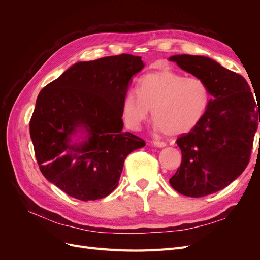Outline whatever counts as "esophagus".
Masks as SVG:
<instances>
[{
	"label": "esophagus",
	"mask_w": 260,
	"mask_h": 260,
	"mask_svg": "<svg viewBox=\"0 0 260 260\" xmlns=\"http://www.w3.org/2000/svg\"><path fill=\"white\" fill-rule=\"evenodd\" d=\"M151 143H152V145H154L156 147H164L167 145L166 143L162 142V141H153V142H151Z\"/></svg>",
	"instance_id": "esophagus-1"
}]
</instances>
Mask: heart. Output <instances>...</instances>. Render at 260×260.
<instances>
[{
	"instance_id": "1",
	"label": "heart",
	"mask_w": 260,
	"mask_h": 260,
	"mask_svg": "<svg viewBox=\"0 0 260 260\" xmlns=\"http://www.w3.org/2000/svg\"><path fill=\"white\" fill-rule=\"evenodd\" d=\"M211 92L205 80L160 70L141 77L136 91L124 94L121 113L125 125L139 130L152 111L157 128L168 136L190 132L205 118Z\"/></svg>"
}]
</instances>
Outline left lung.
I'll return each mask as SVG.
<instances>
[{
	"label": "left lung",
	"instance_id": "obj_1",
	"mask_svg": "<svg viewBox=\"0 0 260 260\" xmlns=\"http://www.w3.org/2000/svg\"><path fill=\"white\" fill-rule=\"evenodd\" d=\"M169 60L205 80L211 92L205 118L177 139L182 161L169 180L180 194L202 198L222 190L247 167L260 121L259 102L241 75L214 59L182 54Z\"/></svg>",
	"mask_w": 260,
	"mask_h": 260
}]
</instances>
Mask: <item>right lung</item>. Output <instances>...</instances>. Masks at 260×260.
Returning a JSON list of instances; mask_svg holds the SVG:
<instances>
[{"mask_svg": "<svg viewBox=\"0 0 260 260\" xmlns=\"http://www.w3.org/2000/svg\"><path fill=\"white\" fill-rule=\"evenodd\" d=\"M140 56L121 54L76 62L39 93L30 137L42 175L72 198L95 201L111 194L127 156L145 141L122 132L121 104ZM79 129L84 141L72 143Z\"/></svg>", "mask_w": 260, "mask_h": 260, "instance_id": "add662e5", "label": "right lung"}]
</instances>
